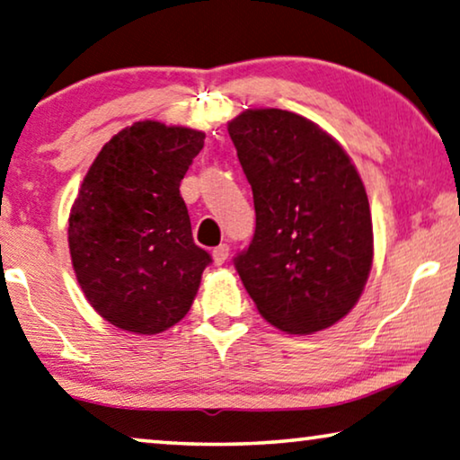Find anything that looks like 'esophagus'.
<instances>
[{
	"mask_svg": "<svg viewBox=\"0 0 460 460\" xmlns=\"http://www.w3.org/2000/svg\"><path fill=\"white\" fill-rule=\"evenodd\" d=\"M227 256H229V245L227 243L217 245V248L212 250V258H215V264H223L225 261H227Z\"/></svg>",
	"mask_w": 460,
	"mask_h": 460,
	"instance_id": "esophagus-1",
	"label": "esophagus"
}]
</instances>
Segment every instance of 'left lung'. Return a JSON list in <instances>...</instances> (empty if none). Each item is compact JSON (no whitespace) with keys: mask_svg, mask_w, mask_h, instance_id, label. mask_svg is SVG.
Returning <instances> with one entry per match:
<instances>
[{"mask_svg":"<svg viewBox=\"0 0 460 460\" xmlns=\"http://www.w3.org/2000/svg\"><path fill=\"white\" fill-rule=\"evenodd\" d=\"M227 128L256 210L252 243L233 258L243 288L281 332L332 327L358 302L373 264L357 168L332 135L288 110H245Z\"/></svg>","mask_w":460,"mask_h":460,"instance_id":"left-lung-1","label":"left lung"}]
</instances>
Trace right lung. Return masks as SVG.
Segmentation results:
<instances>
[{"label": "right lung", "mask_w": 460, "mask_h": 460, "mask_svg": "<svg viewBox=\"0 0 460 460\" xmlns=\"http://www.w3.org/2000/svg\"><path fill=\"white\" fill-rule=\"evenodd\" d=\"M204 133L141 120L89 166L68 218L70 258L89 304L125 332L154 335L191 308L210 254L193 243L179 185Z\"/></svg>", "instance_id": "add662e5"}]
</instances>
